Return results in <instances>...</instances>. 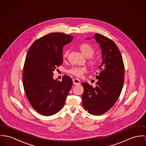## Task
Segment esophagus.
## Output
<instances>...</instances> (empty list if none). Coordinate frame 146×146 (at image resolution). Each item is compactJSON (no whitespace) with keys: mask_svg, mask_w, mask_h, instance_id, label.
<instances>
[{"mask_svg":"<svg viewBox=\"0 0 146 146\" xmlns=\"http://www.w3.org/2000/svg\"><path fill=\"white\" fill-rule=\"evenodd\" d=\"M73 83L74 85H79L80 84V80L77 78L73 79Z\"/></svg>","mask_w":146,"mask_h":146,"instance_id":"esophagus-1","label":"esophagus"}]
</instances>
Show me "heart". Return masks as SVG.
I'll return each instance as SVG.
<instances>
[{
	"instance_id": "1",
	"label": "heart",
	"mask_w": 146,
	"mask_h": 146,
	"mask_svg": "<svg viewBox=\"0 0 146 146\" xmlns=\"http://www.w3.org/2000/svg\"><path fill=\"white\" fill-rule=\"evenodd\" d=\"M78 48L82 54L88 58L89 63L92 67H95L99 63V58L97 56H93L95 53V49L92 45L87 43H82L78 45ZM68 51L65 50L63 53V59L67 58ZM87 72L86 68L84 67H73L68 70V73L76 77H82L84 73Z\"/></svg>"
}]
</instances>
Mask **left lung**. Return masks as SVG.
Listing matches in <instances>:
<instances>
[{
    "label": "left lung",
    "mask_w": 146,
    "mask_h": 146,
    "mask_svg": "<svg viewBox=\"0 0 146 146\" xmlns=\"http://www.w3.org/2000/svg\"><path fill=\"white\" fill-rule=\"evenodd\" d=\"M94 38L102 50L101 72L96 77L95 88L88 83L81 84L83 107L90 114L98 115L109 111L118 100L123 86L124 66L120 50L112 40L98 33Z\"/></svg>",
    "instance_id": "left-lung-1"
}]
</instances>
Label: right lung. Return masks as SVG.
Instances as JSON below:
<instances>
[{
	"instance_id": "right-lung-1",
	"label": "right lung",
	"mask_w": 146,
	"mask_h": 146,
	"mask_svg": "<svg viewBox=\"0 0 146 146\" xmlns=\"http://www.w3.org/2000/svg\"><path fill=\"white\" fill-rule=\"evenodd\" d=\"M73 36L63 33L46 34L36 39L28 49L23 72V83L28 100L39 114L52 115L63 107L73 82L64 76L53 79V72L63 63V46Z\"/></svg>"
}]
</instances>
